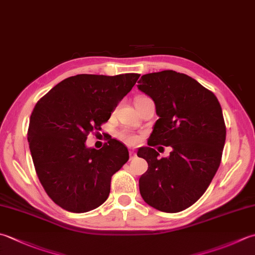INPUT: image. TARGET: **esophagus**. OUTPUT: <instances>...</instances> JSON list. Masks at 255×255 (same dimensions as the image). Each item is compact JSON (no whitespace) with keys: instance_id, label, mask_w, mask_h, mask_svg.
I'll return each instance as SVG.
<instances>
[{"instance_id":"obj_1","label":"esophagus","mask_w":255,"mask_h":255,"mask_svg":"<svg viewBox=\"0 0 255 255\" xmlns=\"http://www.w3.org/2000/svg\"><path fill=\"white\" fill-rule=\"evenodd\" d=\"M129 156H130V159H132L134 156H136V153H134L133 150H129Z\"/></svg>"}]
</instances>
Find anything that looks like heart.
<instances>
[{
	"label": "heart",
	"instance_id": "heart-1",
	"mask_svg": "<svg viewBox=\"0 0 255 255\" xmlns=\"http://www.w3.org/2000/svg\"><path fill=\"white\" fill-rule=\"evenodd\" d=\"M142 97L143 96L138 97V98H142ZM118 137L121 138L123 141H125L128 144H136L139 141V137L137 136V134H134V133L128 131V130H125V129H124V130L118 132Z\"/></svg>",
	"mask_w": 255,
	"mask_h": 255
}]
</instances>
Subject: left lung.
<instances>
[{
    "label": "left lung",
    "mask_w": 255,
    "mask_h": 255,
    "mask_svg": "<svg viewBox=\"0 0 255 255\" xmlns=\"http://www.w3.org/2000/svg\"><path fill=\"white\" fill-rule=\"evenodd\" d=\"M138 84L159 116L148 147L137 152L148 162L139 190L157 210L180 212L200 199L220 166L227 134L220 103L196 79L174 71L142 75ZM161 145L173 150L159 159L155 147Z\"/></svg>",
    "instance_id": "1"
}]
</instances>
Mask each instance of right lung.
<instances>
[{"label": "right lung", "instance_id": "right-lung-1", "mask_svg": "<svg viewBox=\"0 0 255 255\" xmlns=\"http://www.w3.org/2000/svg\"><path fill=\"white\" fill-rule=\"evenodd\" d=\"M140 75L81 74L58 83L39 99L29 119L27 140L44 190L64 210L84 213L107 200L111 181L128 161L127 147L116 139L96 150L86 148Z\"/></svg>", "mask_w": 255, "mask_h": 255}]
</instances>
